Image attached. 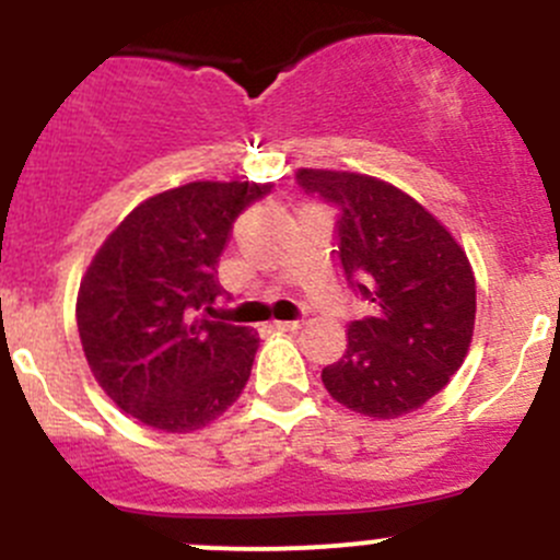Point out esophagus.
Returning <instances> with one entry per match:
<instances>
[{"mask_svg":"<svg viewBox=\"0 0 560 560\" xmlns=\"http://www.w3.org/2000/svg\"><path fill=\"white\" fill-rule=\"evenodd\" d=\"M273 327H276V330H298V327H301V322H298V319H276L273 322Z\"/></svg>","mask_w":560,"mask_h":560,"instance_id":"34e87169","label":"esophagus"}]
</instances>
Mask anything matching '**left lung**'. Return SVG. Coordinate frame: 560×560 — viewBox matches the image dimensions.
Instances as JSON below:
<instances>
[{"label":"left lung","instance_id":"1","mask_svg":"<svg viewBox=\"0 0 560 560\" xmlns=\"http://www.w3.org/2000/svg\"><path fill=\"white\" fill-rule=\"evenodd\" d=\"M298 184L338 208L343 281L374 308L349 322L347 352L322 369L327 393L374 420L420 409L447 387L471 343L477 284L466 252L387 180L303 167Z\"/></svg>","mask_w":560,"mask_h":560}]
</instances>
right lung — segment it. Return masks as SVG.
Masks as SVG:
<instances>
[{
  "instance_id": "add662e5",
  "label": "right lung",
  "mask_w": 560,
  "mask_h": 560,
  "mask_svg": "<svg viewBox=\"0 0 560 560\" xmlns=\"http://www.w3.org/2000/svg\"><path fill=\"white\" fill-rule=\"evenodd\" d=\"M270 184L195 180L140 202L94 254L78 332L107 398L143 425L189 433L244 393L257 332L208 319L233 224Z\"/></svg>"
}]
</instances>
